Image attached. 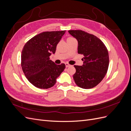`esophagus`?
I'll use <instances>...</instances> for the list:
<instances>
[{
	"label": "esophagus",
	"mask_w": 131,
	"mask_h": 131,
	"mask_svg": "<svg viewBox=\"0 0 131 131\" xmlns=\"http://www.w3.org/2000/svg\"><path fill=\"white\" fill-rule=\"evenodd\" d=\"M66 67H67H67H70L71 65H70L69 64V63H66Z\"/></svg>",
	"instance_id": "obj_1"
}]
</instances>
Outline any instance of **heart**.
<instances>
[{
    "instance_id": "b5f03b06",
    "label": "heart",
    "mask_w": 131,
    "mask_h": 131,
    "mask_svg": "<svg viewBox=\"0 0 131 131\" xmlns=\"http://www.w3.org/2000/svg\"><path fill=\"white\" fill-rule=\"evenodd\" d=\"M74 39V38H73V37H68V38L67 39V41H68V40H72V39Z\"/></svg>"
}]
</instances>
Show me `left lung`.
I'll list each match as a JSON object with an SVG mask.
<instances>
[{"mask_svg": "<svg viewBox=\"0 0 131 131\" xmlns=\"http://www.w3.org/2000/svg\"><path fill=\"white\" fill-rule=\"evenodd\" d=\"M69 33L78 41V53L84 55L82 66L74 65L75 84L85 89L93 88L102 81L108 69V51L103 41L95 35L81 30Z\"/></svg>", "mask_w": 131, "mask_h": 131, "instance_id": "left-lung-1", "label": "left lung"}]
</instances>
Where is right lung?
Returning a JSON list of instances; mask_svg holds the SVG:
<instances>
[{
	"instance_id": "add662e5",
	"label": "right lung",
	"mask_w": 131,
	"mask_h": 131,
	"mask_svg": "<svg viewBox=\"0 0 131 131\" xmlns=\"http://www.w3.org/2000/svg\"><path fill=\"white\" fill-rule=\"evenodd\" d=\"M66 30L43 31L28 41L22 51L21 67L26 77L39 89L54 85L56 79L66 68L64 63L56 64L50 59Z\"/></svg>"
}]
</instances>
